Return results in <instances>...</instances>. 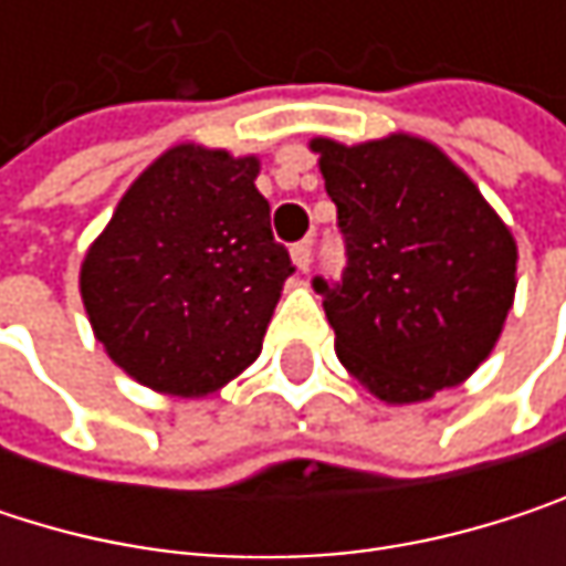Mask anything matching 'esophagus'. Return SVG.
<instances>
[{"label":"esophagus","instance_id":"1","mask_svg":"<svg viewBox=\"0 0 566 566\" xmlns=\"http://www.w3.org/2000/svg\"><path fill=\"white\" fill-rule=\"evenodd\" d=\"M291 262L297 265V272H307V265H311V239L291 245Z\"/></svg>","mask_w":566,"mask_h":566}]
</instances>
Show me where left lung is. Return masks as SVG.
I'll return each instance as SVG.
<instances>
[{"instance_id":"left-lung-1","label":"left lung","mask_w":566,"mask_h":566,"mask_svg":"<svg viewBox=\"0 0 566 566\" xmlns=\"http://www.w3.org/2000/svg\"><path fill=\"white\" fill-rule=\"evenodd\" d=\"M347 265L314 279L344 367L387 402L462 384L495 347L517 249L475 182L439 147L394 134L314 140Z\"/></svg>"}]
</instances>
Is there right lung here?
<instances>
[{
  "mask_svg": "<svg viewBox=\"0 0 566 566\" xmlns=\"http://www.w3.org/2000/svg\"><path fill=\"white\" fill-rule=\"evenodd\" d=\"M259 160L179 144L124 192L81 265L111 360L144 387L202 396L242 374L294 272Z\"/></svg>",
  "mask_w": 566,
  "mask_h": 566,
  "instance_id": "1",
  "label": "right lung"
}]
</instances>
